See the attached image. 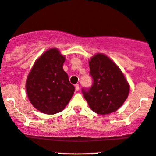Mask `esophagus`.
I'll use <instances>...</instances> for the list:
<instances>
[{"label":"esophagus","instance_id":"obj_1","mask_svg":"<svg viewBox=\"0 0 156 156\" xmlns=\"http://www.w3.org/2000/svg\"><path fill=\"white\" fill-rule=\"evenodd\" d=\"M75 90H76L77 91H79V85H78V84L75 85Z\"/></svg>","mask_w":156,"mask_h":156}]
</instances>
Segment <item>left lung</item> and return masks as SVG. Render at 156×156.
<instances>
[{
    "label": "left lung",
    "mask_w": 156,
    "mask_h": 156,
    "mask_svg": "<svg viewBox=\"0 0 156 156\" xmlns=\"http://www.w3.org/2000/svg\"><path fill=\"white\" fill-rule=\"evenodd\" d=\"M93 85L83 94L90 108L99 115L117 111L127 99L130 86L118 65L107 55L98 53L88 62Z\"/></svg>",
    "instance_id": "1"
}]
</instances>
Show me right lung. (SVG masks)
<instances>
[{
	"label": "right lung",
	"mask_w": 156,
	"mask_h": 156,
	"mask_svg": "<svg viewBox=\"0 0 156 156\" xmlns=\"http://www.w3.org/2000/svg\"><path fill=\"white\" fill-rule=\"evenodd\" d=\"M65 57L58 48L44 52L34 62L26 80V92L41 112L54 115L65 109L75 92L64 71Z\"/></svg>",
	"instance_id": "add662e5"
}]
</instances>
